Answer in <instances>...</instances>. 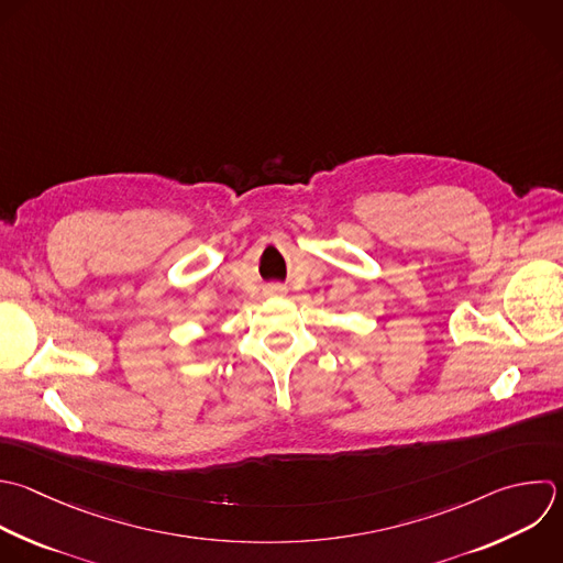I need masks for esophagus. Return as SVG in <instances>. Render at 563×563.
<instances>
[{"instance_id":"obj_1","label":"esophagus","mask_w":563,"mask_h":563,"mask_svg":"<svg viewBox=\"0 0 563 563\" xmlns=\"http://www.w3.org/2000/svg\"><path fill=\"white\" fill-rule=\"evenodd\" d=\"M271 292H282V288H277V286H273V288H271Z\"/></svg>"}]
</instances>
